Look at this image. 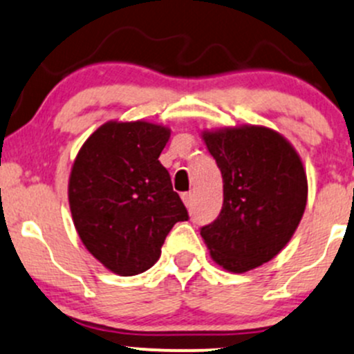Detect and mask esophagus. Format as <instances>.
Masks as SVG:
<instances>
[{
	"label": "esophagus",
	"mask_w": 354,
	"mask_h": 354,
	"mask_svg": "<svg viewBox=\"0 0 354 354\" xmlns=\"http://www.w3.org/2000/svg\"><path fill=\"white\" fill-rule=\"evenodd\" d=\"M181 200H183V203L186 205V207H192L193 195H192V193H183V195H181Z\"/></svg>",
	"instance_id": "1"
}]
</instances>
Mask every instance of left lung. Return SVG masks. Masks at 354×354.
I'll return each mask as SVG.
<instances>
[{
    "label": "left lung",
    "mask_w": 354,
    "mask_h": 354,
    "mask_svg": "<svg viewBox=\"0 0 354 354\" xmlns=\"http://www.w3.org/2000/svg\"><path fill=\"white\" fill-rule=\"evenodd\" d=\"M223 178V207L201 228L209 257L243 274L269 262L292 239L308 203V176L294 146L255 124L201 131Z\"/></svg>",
    "instance_id": "8db88e82"
}]
</instances>
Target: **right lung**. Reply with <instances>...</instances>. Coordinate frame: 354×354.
Masks as SVG:
<instances>
[{"instance_id":"obj_1","label":"right lung","mask_w":354,"mask_h":354,"mask_svg":"<svg viewBox=\"0 0 354 354\" xmlns=\"http://www.w3.org/2000/svg\"><path fill=\"white\" fill-rule=\"evenodd\" d=\"M171 129L149 120H107L77 153L68 205L80 240L114 274L154 266L166 235L188 220L159 154Z\"/></svg>"}]
</instances>
